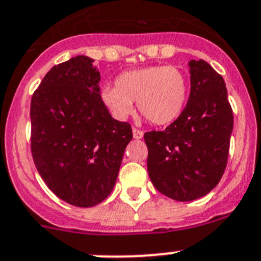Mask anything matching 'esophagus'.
Wrapping results in <instances>:
<instances>
[{"label":"esophagus","instance_id":"esophagus-1","mask_svg":"<svg viewBox=\"0 0 261 261\" xmlns=\"http://www.w3.org/2000/svg\"><path fill=\"white\" fill-rule=\"evenodd\" d=\"M133 137H135L136 140H141V138L143 137V132L142 130H140V129L133 128Z\"/></svg>","mask_w":261,"mask_h":261}]
</instances>
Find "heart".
Segmentation results:
<instances>
[{
    "label": "heart",
    "instance_id": "1",
    "mask_svg": "<svg viewBox=\"0 0 261 261\" xmlns=\"http://www.w3.org/2000/svg\"><path fill=\"white\" fill-rule=\"evenodd\" d=\"M189 95L185 73L173 66H149L123 72L116 87H105L101 98L115 118L124 120L138 111L154 125H169L180 118Z\"/></svg>",
    "mask_w": 261,
    "mask_h": 261
}]
</instances>
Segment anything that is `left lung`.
I'll return each mask as SVG.
<instances>
[{
	"instance_id": "1",
	"label": "left lung",
	"mask_w": 261,
	"mask_h": 261,
	"mask_svg": "<svg viewBox=\"0 0 261 261\" xmlns=\"http://www.w3.org/2000/svg\"><path fill=\"white\" fill-rule=\"evenodd\" d=\"M190 95L177 120L145 133L147 172L162 194L180 202L204 197L228 163L233 111L223 76L203 59H191Z\"/></svg>"
}]
</instances>
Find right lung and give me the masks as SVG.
Instances as JSON below:
<instances>
[{
	"instance_id": "right-lung-1",
	"label": "right lung",
	"mask_w": 261,
	"mask_h": 261,
	"mask_svg": "<svg viewBox=\"0 0 261 261\" xmlns=\"http://www.w3.org/2000/svg\"><path fill=\"white\" fill-rule=\"evenodd\" d=\"M94 59L77 56L45 75L31 101V150L38 173L58 198L93 207L114 189L129 123L115 120L101 98Z\"/></svg>"
}]
</instances>
